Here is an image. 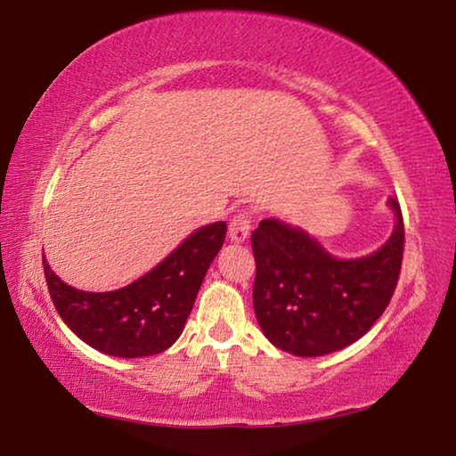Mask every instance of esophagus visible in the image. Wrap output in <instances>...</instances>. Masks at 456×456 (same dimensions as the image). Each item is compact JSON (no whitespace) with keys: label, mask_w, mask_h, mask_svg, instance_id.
I'll return each instance as SVG.
<instances>
[{"label":"esophagus","mask_w":456,"mask_h":456,"mask_svg":"<svg viewBox=\"0 0 456 456\" xmlns=\"http://www.w3.org/2000/svg\"><path fill=\"white\" fill-rule=\"evenodd\" d=\"M251 231V215L247 211H237L229 221V237L231 241L243 243Z\"/></svg>","instance_id":"1"}]
</instances>
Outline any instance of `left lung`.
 Segmentation results:
<instances>
[{"mask_svg": "<svg viewBox=\"0 0 456 456\" xmlns=\"http://www.w3.org/2000/svg\"><path fill=\"white\" fill-rule=\"evenodd\" d=\"M380 249L336 259L302 229L264 219L251 233L256 256L253 307L269 342L293 356L342 350L374 326L396 289L404 256V221Z\"/></svg>", "mask_w": 456, "mask_h": 456, "instance_id": "left-lung-1", "label": "left lung"}]
</instances>
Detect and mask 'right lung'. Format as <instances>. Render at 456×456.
Segmentation results:
<instances>
[{"label":"right lung","mask_w":456,"mask_h":456,"mask_svg":"<svg viewBox=\"0 0 456 456\" xmlns=\"http://www.w3.org/2000/svg\"><path fill=\"white\" fill-rule=\"evenodd\" d=\"M225 233V221L200 227L152 272L106 293L72 288L44 259L50 297L66 326L108 356L141 358L165 352L181 336Z\"/></svg>","instance_id":"right-lung-1"}]
</instances>
